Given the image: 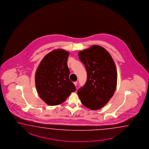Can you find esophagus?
Segmentation results:
<instances>
[{
    "label": "esophagus",
    "mask_w": 149,
    "mask_h": 149,
    "mask_svg": "<svg viewBox=\"0 0 149 149\" xmlns=\"http://www.w3.org/2000/svg\"><path fill=\"white\" fill-rule=\"evenodd\" d=\"M74 85L76 86L77 85V82H74Z\"/></svg>",
    "instance_id": "esophagus-1"
}]
</instances>
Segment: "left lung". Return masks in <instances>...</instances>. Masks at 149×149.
<instances>
[{
	"mask_svg": "<svg viewBox=\"0 0 149 149\" xmlns=\"http://www.w3.org/2000/svg\"><path fill=\"white\" fill-rule=\"evenodd\" d=\"M78 55L87 72L85 85L77 91L80 100L90 109H101L115 92L117 73L114 61L105 49L97 45L79 52Z\"/></svg>",
	"mask_w": 149,
	"mask_h": 149,
	"instance_id": "8db88e82",
	"label": "left lung"
}]
</instances>
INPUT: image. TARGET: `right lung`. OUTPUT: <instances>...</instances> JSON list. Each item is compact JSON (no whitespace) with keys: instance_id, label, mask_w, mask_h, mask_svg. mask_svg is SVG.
Masks as SVG:
<instances>
[{"instance_id":"obj_1","label":"right lung","mask_w":149,"mask_h":149,"mask_svg":"<svg viewBox=\"0 0 149 149\" xmlns=\"http://www.w3.org/2000/svg\"><path fill=\"white\" fill-rule=\"evenodd\" d=\"M69 52L63 49L50 52L40 62L35 75L37 92L40 98L49 106L63 103L75 86L69 79L67 64Z\"/></svg>"}]
</instances>
